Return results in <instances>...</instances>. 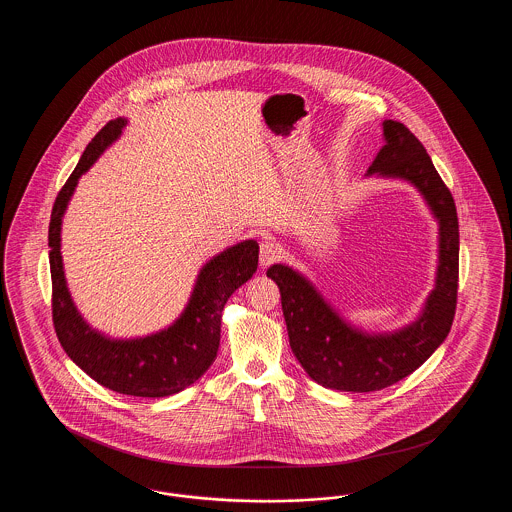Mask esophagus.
Wrapping results in <instances>:
<instances>
[{"instance_id":"esophagus-1","label":"esophagus","mask_w":512,"mask_h":512,"mask_svg":"<svg viewBox=\"0 0 512 512\" xmlns=\"http://www.w3.org/2000/svg\"><path fill=\"white\" fill-rule=\"evenodd\" d=\"M280 253H282L280 245L272 242V240H265L261 244V249H259V263H261V267L267 268L268 265L276 263L280 259Z\"/></svg>"}]
</instances>
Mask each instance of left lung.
Masks as SVG:
<instances>
[{"instance_id": "obj_1", "label": "left lung", "mask_w": 512, "mask_h": 512, "mask_svg": "<svg viewBox=\"0 0 512 512\" xmlns=\"http://www.w3.org/2000/svg\"><path fill=\"white\" fill-rule=\"evenodd\" d=\"M384 138L386 146L368 174L409 180L439 220L438 280L422 317L395 334L368 336L347 326L292 268L272 265L267 270L280 288L293 355L317 384L332 390L365 393L403 380L447 338L457 309L459 219L453 195L403 122L384 121Z\"/></svg>"}]
</instances>
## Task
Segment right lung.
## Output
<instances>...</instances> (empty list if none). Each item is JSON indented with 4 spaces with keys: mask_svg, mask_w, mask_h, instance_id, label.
Masks as SVG:
<instances>
[{
    "mask_svg": "<svg viewBox=\"0 0 512 512\" xmlns=\"http://www.w3.org/2000/svg\"><path fill=\"white\" fill-rule=\"evenodd\" d=\"M124 119L109 121L84 149L76 169L55 197L49 220L51 317L67 355L98 384L134 397H167L186 390L213 365L220 341V315L228 297L247 282L259 263L253 240L228 247L201 268L182 317L167 330L140 340H109L78 315L61 263V217L78 178L113 144Z\"/></svg>",
    "mask_w": 512,
    "mask_h": 512,
    "instance_id": "1",
    "label": "right lung"
}]
</instances>
